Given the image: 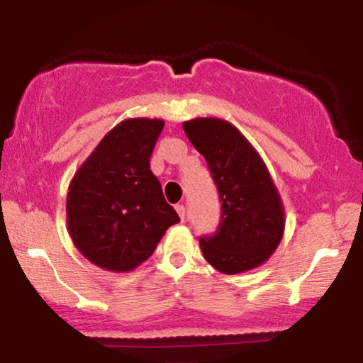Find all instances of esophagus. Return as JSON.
<instances>
[{"label":"esophagus","instance_id":"1","mask_svg":"<svg viewBox=\"0 0 363 363\" xmlns=\"http://www.w3.org/2000/svg\"><path fill=\"white\" fill-rule=\"evenodd\" d=\"M176 211L181 216V220H184V215H186V208L184 205H176Z\"/></svg>","mask_w":363,"mask_h":363}]
</instances>
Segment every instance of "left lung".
Masks as SVG:
<instances>
[{
    "label": "left lung",
    "mask_w": 363,
    "mask_h": 363,
    "mask_svg": "<svg viewBox=\"0 0 363 363\" xmlns=\"http://www.w3.org/2000/svg\"><path fill=\"white\" fill-rule=\"evenodd\" d=\"M205 157L222 199V223L199 239L205 259L223 274L257 268L277 251L285 232V208L257 150L234 124L220 118L182 123Z\"/></svg>",
    "instance_id": "left-lung-1"
}]
</instances>
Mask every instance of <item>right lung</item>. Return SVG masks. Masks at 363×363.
Listing matches in <instances>:
<instances>
[{"mask_svg": "<svg viewBox=\"0 0 363 363\" xmlns=\"http://www.w3.org/2000/svg\"><path fill=\"white\" fill-rule=\"evenodd\" d=\"M164 119L121 121L77 169L66 196V225L91 264L114 273L138 268L179 222L150 157Z\"/></svg>", "mask_w": 363, "mask_h": 363, "instance_id": "obj_1", "label": "right lung"}]
</instances>
